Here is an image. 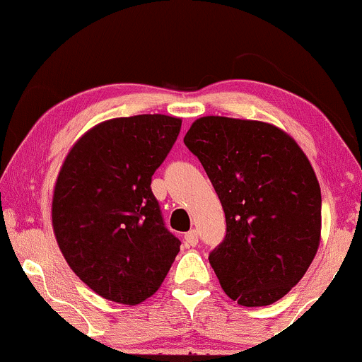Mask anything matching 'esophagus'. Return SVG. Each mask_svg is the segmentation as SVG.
<instances>
[{"label":"esophagus","instance_id":"esophagus-1","mask_svg":"<svg viewBox=\"0 0 362 362\" xmlns=\"http://www.w3.org/2000/svg\"><path fill=\"white\" fill-rule=\"evenodd\" d=\"M185 245L186 247H196L198 245V231L189 230L188 233H185Z\"/></svg>","mask_w":362,"mask_h":362}]
</instances>
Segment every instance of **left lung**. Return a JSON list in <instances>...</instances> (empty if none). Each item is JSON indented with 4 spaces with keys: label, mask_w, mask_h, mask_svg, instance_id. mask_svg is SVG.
<instances>
[{
    "label": "left lung",
    "mask_w": 362,
    "mask_h": 362,
    "mask_svg": "<svg viewBox=\"0 0 362 362\" xmlns=\"http://www.w3.org/2000/svg\"><path fill=\"white\" fill-rule=\"evenodd\" d=\"M185 144L203 164L226 220L209 263L230 298L270 305L305 275L320 245V186L300 146L262 120L206 115Z\"/></svg>",
    "instance_id": "obj_1"
}]
</instances>
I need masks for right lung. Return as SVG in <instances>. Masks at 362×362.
Masks as SVG:
<instances>
[{
    "instance_id": "add662e5",
    "label": "right lung",
    "mask_w": 362,
    "mask_h": 362,
    "mask_svg": "<svg viewBox=\"0 0 362 362\" xmlns=\"http://www.w3.org/2000/svg\"><path fill=\"white\" fill-rule=\"evenodd\" d=\"M180 129V117L163 114L104 120L62 163L53 233L75 275L107 300L137 305L154 296L180 252L151 191Z\"/></svg>"
}]
</instances>
